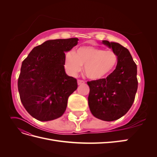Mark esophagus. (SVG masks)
<instances>
[{"mask_svg": "<svg viewBox=\"0 0 157 157\" xmlns=\"http://www.w3.org/2000/svg\"><path fill=\"white\" fill-rule=\"evenodd\" d=\"M85 83V82L82 80H77V84L78 85H81V84H84Z\"/></svg>", "mask_w": 157, "mask_h": 157, "instance_id": "esophagus-1", "label": "esophagus"}]
</instances>
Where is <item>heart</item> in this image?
Instances as JSON below:
<instances>
[{"instance_id": "b5f03b06", "label": "heart", "mask_w": 157, "mask_h": 157, "mask_svg": "<svg viewBox=\"0 0 157 157\" xmlns=\"http://www.w3.org/2000/svg\"><path fill=\"white\" fill-rule=\"evenodd\" d=\"M118 57L111 50L96 46H83L75 49L72 54L65 55L64 67L71 75H77L84 65V72L92 80L107 77L116 67Z\"/></svg>"}]
</instances>
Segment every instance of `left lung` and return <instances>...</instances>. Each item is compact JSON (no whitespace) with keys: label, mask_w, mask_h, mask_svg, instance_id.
Listing matches in <instances>:
<instances>
[{"label":"left lung","mask_w":157,"mask_h":157,"mask_svg":"<svg viewBox=\"0 0 157 157\" xmlns=\"http://www.w3.org/2000/svg\"><path fill=\"white\" fill-rule=\"evenodd\" d=\"M118 57L116 69L106 78L88 82V105L99 119L113 121L129 111L137 90V65L129 50L117 42L102 40Z\"/></svg>","instance_id":"obj_1"}]
</instances>
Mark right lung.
Listing matches in <instances>:
<instances>
[{
  "label": "right lung",
  "instance_id": "1",
  "mask_svg": "<svg viewBox=\"0 0 157 157\" xmlns=\"http://www.w3.org/2000/svg\"><path fill=\"white\" fill-rule=\"evenodd\" d=\"M77 38L46 40L33 48L21 64L17 87L26 111L40 121L63 115L68 98L77 90V79L66 74L65 52L78 44Z\"/></svg>",
  "mask_w": 157,
  "mask_h": 157
}]
</instances>
